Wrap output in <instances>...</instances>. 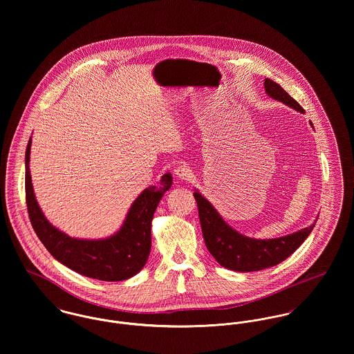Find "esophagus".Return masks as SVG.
Masks as SVG:
<instances>
[{
    "label": "esophagus",
    "instance_id": "1",
    "mask_svg": "<svg viewBox=\"0 0 354 354\" xmlns=\"http://www.w3.org/2000/svg\"><path fill=\"white\" fill-rule=\"evenodd\" d=\"M175 175L180 179V180H190L193 176V172L190 169L189 165L186 164H180L179 167L175 168Z\"/></svg>",
    "mask_w": 354,
    "mask_h": 354
}]
</instances>
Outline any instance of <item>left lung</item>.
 <instances>
[{"label": "left lung", "instance_id": "left-lung-1", "mask_svg": "<svg viewBox=\"0 0 354 354\" xmlns=\"http://www.w3.org/2000/svg\"><path fill=\"white\" fill-rule=\"evenodd\" d=\"M265 89L275 100L304 113L303 107L273 80H265ZM194 198L206 248L221 266L235 272H258L278 265L301 245L314 228L311 225L296 234L278 239H250L227 225L210 202L198 192L194 193Z\"/></svg>", "mask_w": 354, "mask_h": 354}]
</instances>
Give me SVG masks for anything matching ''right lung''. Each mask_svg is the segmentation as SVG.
Instances as JSON below:
<instances>
[{"instance_id":"1","label":"right lung","mask_w":354,"mask_h":354,"mask_svg":"<svg viewBox=\"0 0 354 354\" xmlns=\"http://www.w3.org/2000/svg\"><path fill=\"white\" fill-rule=\"evenodd\" d=\"M31 138L26 151V203L35 234L62 265L100 281H123L137 274L151 252V224L164 193L172 185L165 174L158 186H149L131 205L120 231L103 240H80L54 228L43 216L34 196L30 174Z\"/></svg>"}]
</instances>
